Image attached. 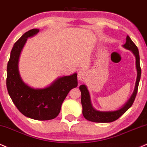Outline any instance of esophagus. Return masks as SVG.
<instances>
[{
  "instance_id": "1",
  "label": "esophagus",
  "mask_w": 147,
  "mask_h": 147,
  "mask_svg": "<svg viewBox=\"0 0 147 147\" xmlns=\"http://www.w3.org/2000/svg\"><path fill=\"white\" fill-rule=\"evenodd\" d=\"M87 76V74L85 71H80L78 74V78L80 81H84Z\"/></svg>"
}]
</instances>
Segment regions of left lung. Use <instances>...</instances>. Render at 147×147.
<instances>
[{"instance_id": "obj_1", "label": "left lung", "mask_w": 147, "mask_h": 147, "mask_svg": "<svg viewBox=\"0 0 147 147\" xmlns=\"http://www.w3.org/2000/svg\"><path fill=\"white\" fill-rule=\"evenodd\" d=\"M125 48L131 50L136 57V66L137 69V78L136 82L135 88L134 93L125 106L121 109L115 111H98L94 109L90 101L89 92L84 84L80 86L81 91V103L82 106V114L86 120L95 123H110L115 121L123 114L132 106L136 96L138 84L141 76V68L140 65V56L138 49L135 43L132 41L129 36H127L126 43L123 46Z\"/></svg>"}]
</instances>
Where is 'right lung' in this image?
Returning a JSON list of instances; mask_svg holds the SVG:
<instances>
[{"instance_id": "add662e5", "label": "right lung", "mask_w": 147, "mask_h": 147, "mask_svg": "<svg viewBox=\"0 0 147 147\" xmlns=\"http://www.w3.org/2000/svg\"><path fill=\"white\" fill-rule=\"evenodd\" d=\"M39 31L33 28L25 32L13 45L7 69V88L19 111L26 117L39 121L51 120L59 115L61 105L71 89L78 86L77 74L59 78L44 88H32L22 80L18 61L27 38Z\"/></svg>"}]
</instances>
